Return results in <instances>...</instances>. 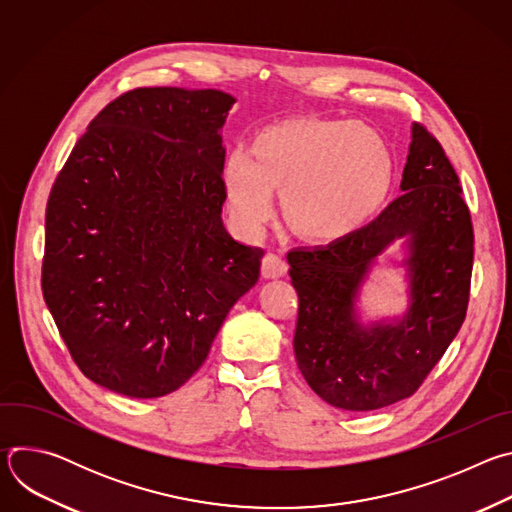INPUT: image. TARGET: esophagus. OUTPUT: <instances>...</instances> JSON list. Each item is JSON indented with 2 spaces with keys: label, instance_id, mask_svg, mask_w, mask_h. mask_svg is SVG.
<instances>
[{
  "label": "esophagus",
  "instance_id": "esophagus-1",
  "mask_svg": "<svg viewBox=\"0 0 512 512\" xmlns=\"http://www.w3.org/2000/svg\"><path fill=\"white\" fill-rule=\"evenodd\" d=\"M287 271V263L283 261L281 255L277 253H267L263 257V263H261V273L265 279H277V277H283Z\"/></svg>",
  "mask_w": 512,
  "mask_h": 512
}]
</instances>
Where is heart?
<instances>
[{
  "label": "heart",
  "mask_w": 512,
  "mask_h": 512,
  "mask_svg": "<svg viewBox=\"0 0 512 512\" xmlns=\"http://www.w3.org/2000/svg\"><path fill=\"white\" fill-rule=\"evenodd\" d=\"M395 160L385 135L352 119L300 117L267 127L251 154H229L223 184L235 221L259 231L281 190L287 223L298 233L332 241L383 206L393 186Z\"/></svg>",
  "instance_id": "1"
}]
</instances>
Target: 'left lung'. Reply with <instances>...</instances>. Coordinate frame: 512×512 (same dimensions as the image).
I'll return each mask as SVG.
<instances>
[{
  "instance_id": "8db88e82",
  "label": "left lung",
  "mask_w": 512,
  "mask_h": 512,
  "mask_svg": "<svg viewBox=\"0 0 512 512\" xmlns=\"http://www.w3.org/2000/svg\"><path fill=\"white\" fill-rule=\"evenodd\" d=\"M401 190L367 227L287 253L300 300L298 367L312 391L338 409L373 411L411 397L466 318L474 259L470 210L440 141L417 123ZM399 238L408 253L401 263L408 310L362 323L359 289Z\"/></svg>"
}]
</instances>
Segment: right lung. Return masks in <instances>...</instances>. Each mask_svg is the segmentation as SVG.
Returning a JSON list of instances; mask_svg holds the SVG:
<instances>
[{
  "mask_svg": "<svg viewBox=\"0 0 512 512\" xmlns=\"http://www.w3.org/2000/svg\"><path fill=\"white\" fill-rule=\"evenodd\" d=\"M235 97L133 89L72 148L46 206L42 294L79 369L133 399L180 389L263 251L223 225L221 129Z\"/></svg>",
  "mask_w": 512,
  "mask_h": 512,
  "instance_id": "add662e5",
  "label": "right lung"
}]
</instances>
